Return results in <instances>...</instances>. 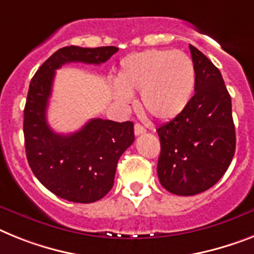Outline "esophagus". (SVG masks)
<instances>
[{
  "mask_svg": "<svg viewBox=\"0 0 254 254\" xmlns=\"http://www.w3.org/2000/svg\"><path fill=\"white\" fill-rule=\"evenodd\" d=\"M134 133H135V135L144 134L146 133V127H144L143 125H140V124H135V125H134Z\"/></svg>",
  "mask_w": 254,
  "mask_h": 254,
  "instance_id": "1",
  "label": "esophagus"
}]
</instances>
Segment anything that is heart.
I'll return each instance as SVG.
<instances>
[{
	"instance_id": "b5f03b06",
	"label": "heart",
	"mask_w": 254,
	"mask_h": 254,
	"mask_svg": "<svg viewBox=\"0 0 254 254\" xmlns=\"http://www.w3.org/2000/svg\"><path fill=\"white\" fill-rule=\"evenodd\" d=\"M195 87V67L180 50L151 49L134 53L121 62L114 85L119 103L133 102L140 93V106L153 119L172 120L185 111Z\"/></svg>"
}]
</instances>
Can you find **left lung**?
<instances>
[{"mask_svg":"<svg viewBox=\"0 0 254 254\" xmlns=\"http://www.w3.org/2000/svg\"><path fill=\"white\" fill-rule=\"evenodd\" d=\"M195 94L177 117L157 129V176L169 192L191 196L214 186L235 153L231 97L218 68L190 45Z\"/></svg>","mask_w":254,"mask_h":254,"instance_id":"8db88e82","label":"left lung"}]
</instances>
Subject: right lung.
Returning a JSON list of instances; mask_svg holds the SVG:
<instances>
[{"label":"right lung","mask_w":254,"mask_h":254,"mask_svg":"<svg viewBox=\"0 0 254 254\" xmlns=\"http://www.w3.org/2000/svg\"><path fill=\"white\" fill-rule=\"evenodd\" d=\"M117 50L115 46L62 48L38 68L29 84L23 124L27 160L36 178L68 201L94 203L110 192L117 161L134 142V124L91 119L74 133L51 130L46 110L55 69L73 62L101 64Z\"/></svg>","instance_id":"obj_1"}]
</instances>
